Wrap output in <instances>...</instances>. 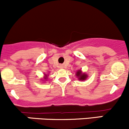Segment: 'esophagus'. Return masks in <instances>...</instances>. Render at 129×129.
Masks as SVG:
<instances>
[{"instance_id": "obj_1", "label": "esophagus", "mask_w": 129, "mask_h": 129, "mask_svg": "<svg viewBox=\"0 0 129 129\" xmlns=\"http://www.w3.org/2000/svg\"><path fill=\"white\" fill-rule=\"evenodd\" d=\"M60 68H62V67H63V65H60Z\"/></svg>"}]
</instances>
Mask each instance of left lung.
<instances>
[{"instance_id": "left-lung-1", "label": "left lung", "mask_w": 129, "mask_h": 129, "mask_svg": "<svg viewBox=\"0 0 129 129\" xmlns=\"http://www.w3.org/2000/svg\"><path fill=\"white\" fill-rule=\"evenodd\" d=\"M76 75L77 76V77L79 78V80H85V79L87 78V75L86 74H82V72L80 71H77V72L76 73Z\"/></svg>"}]
</instances>
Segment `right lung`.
I'll list each match as a JSON object with an SVG mask.
<instances>
[{
	"mask_svg": "<svg viewBox=\"0 0 129 129\" xmlns=\"http://www.w3.org/2000/svg\"><path fill=\"white\" fill-rule=\"evenodd\" d=\"M45 78H47V77H45Z\"/></svg>",
	"mask_w": 129,
	"mask_h": 129,
	"instance_id": "add662e5",
	"label": "right lung"
}]
</instances>
